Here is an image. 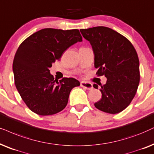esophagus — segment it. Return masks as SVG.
<instances>
[{"instance_id": "esophagus-1", "label": "esophagus", "mask_w": 154, "mask_h": 154, "mask_svg": "<svg viewBox=\"0 0 154 154\" xmlns=\"http://www.w3.org/2000/svg\"><path fill=\"white\" fill-rule=\"evenodd\" d=\"M81 86L84 88L86 90H91L93 89V85L91 83H87V82L82 81L81 82Z\"/></svg>"}]
</instances>
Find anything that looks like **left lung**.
Instances as JSON below:
<instances>
[{
	"label": "left lung",
	"instance_id": "left-lung-1",
	"mask_svg": "<svg viewBox=\"0 0 154 154\" xmlns=\"http://www.w3.org/2000/svg\"><path fill=\"white\" fill-rule=\"evenodd\" d=\"M80 31L93 48L94 66L98 69L96 74L107 78L106 83L100 90L102 98L95 106L107 113L120 112L129 106L139 86L137 51L127 38L109 27L98 26ZM93 87L97 89L98 85Z\"/></svg>",
	"mask_w": 154,
	"mask_h": 154
}]
</instances>
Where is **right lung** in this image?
Masks as SVG:
<instances>
[{
    "mask_svg": "<svg viewBox=\"0 0 154 154\" xmlns=\"http://www.w3.org/2000/svg\"><path fill=\"white\" fill-rule=\"evenodd\" d=\"M79 29L45 28L23 42L13 63L15 84L29 109L39 115H51L66 106L70 92L79 86L73 78L56 81L49 68L68 48L82 42Z\"/></svg>",
    "mask_w": 154,
    "mask_h": 154,
    "instance_id": "1",
    "label": "right lung"
}]
</instances>
